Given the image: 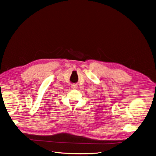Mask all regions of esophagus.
<instances>
[{"mask_svg":"<svg viewBox=\"0 0 156 156\" xmlns=\"http://www.w3.org/2000/svg\"><path fill=\"white\" fill-rule=\"evenodd\" d=\"M77 87H78V86L76 84H74L71 86V88L73 89H76L77 88Z\"/></svg>","mask_w":156,"mask_h":156,"instance_id":"obj_1","label":"esophagus"}]
</instances>
